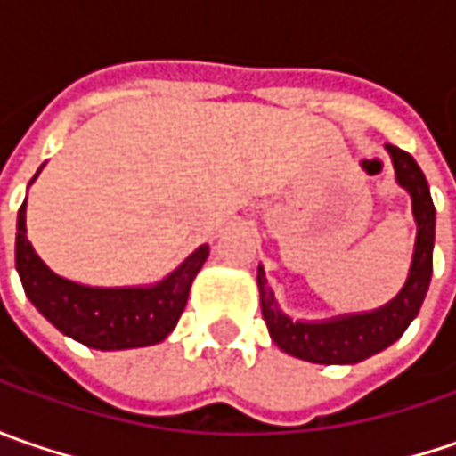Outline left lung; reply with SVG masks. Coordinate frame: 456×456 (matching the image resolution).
Returning a JSON list of instances; mask_svg holds the SVG:
<instances>
[{
    "mask_svg": "<svg viewBox=\"0 0 456 456\" xmlns=\"http://www.w3.org/2000/svg\"><path fill=\"white\" fill-rule=\"evenodd\" d=\"M386 150L391 151L398 184H403L411 192L413 218L419 225L409 281L391 305L380 306L376 312L350 314L332 322H294L279 312L272 289L266 284L264 269L258 266V294H261L264 322L269 327L272 340L294 358L324 362V365L360 362L398 340L421 309V302L429 289L431 269H434V213L436 210L431 202L427 177L411 154L398 150L394 144H386Z\"/></svg>",
    "mask_w": 456,
    "mask_h": 456,
    "instance_id": "8db88e82",
    "label": "left lung"
}]
</instances>
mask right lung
<instances>
[{"label":"right lung","mask_w":456,"mask_h":456,"mask_svg":"<svg viewBox=\"0 0 456 456\" xmlns=\"http://www.w3.org/2000/svg\"><path fill=\"white\" fill-rule=\"evenodd\" d=\"M25 202L17 216V272L29 302L62 335L96 350L147 347L165 340L184 312L192 279L208 258V246H200L177 272L151 289L80 287L50 272L35 254L27 240Z\"/></svg>","instance_id":"right-lung-1"}]
</instances>
